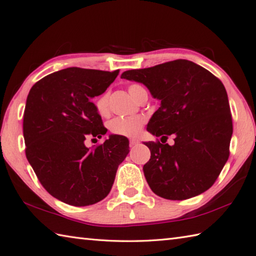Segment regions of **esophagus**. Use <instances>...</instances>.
I'll return each instance as SVG.
<instances>
[{"label": "esophagus", "mask_w": 256, "mask_h": 256, "mask_svg": "<svg viewBox=\"0 0 256 256\" xmlns=\"http://www.w3.org/2000/svg\"><path fill=\"white\" fill-rule=\"evenodd\" d=\"M138 144H139L138 139H130V141H129L130 146H137Z\"/></svg>", "instance_id": "34e87169"}]
</instances>
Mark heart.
I'll return each instance as SVG.
<instances>
[{
  "label": "heart",
  "instance_id": "1",
  "mask_svg": "<svg viewBox=\"0 0 256 256\" xmlns=\"http://www.w3.org/2000/svg\"><path fill=\"white\" fill-rule=\"evenodd\" d=\"M128 92L132 95L134 100H137L139 96L146 90L142 85L132 83L129 85ZM95 108L100 116H107L110 114V93L106 90L100 94L95 100ZM146 124V118L144 116H134V117H118L112 119L108 124L110 132L117 136H124V137H136L140 134L142 127Z\"/></svg>",
  "mask_w": 256,
  "mask_h": 256
}]
</instances>
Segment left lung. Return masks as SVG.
Wrapping results in <instances>:
<instances>
[{
    "instance_id": "left-lung-1",
    "label": "left lung",
    "mask_w": 256,
    "mask_h": 256,
    "mask_svg": "<svg viewBox=\"0 0 256 256\" xmlns=\"http://www.w3.org/2000/svg\"><path fill=\"white\" fill-rule=\"evenodd\" d=\"M122 78L144 84L161 100L148 132L166 140L174 137L173 146L144 144L151 158L144 173L152 192L166 200H184L210 188L228 161L234 132L222 82L184 59L124 71Z\"/></svg>"
}]
</instances>
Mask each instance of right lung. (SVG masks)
Returning a JSON list of instances; mask_svg holds the SVG:
<instances>
[{
  "mask_svg": "<svg viewBox=\"0 0 256 256\" xmlns=\"http://www.w3.org/2000/svg\"><path fill=\"white\" fill-rule=\"evenodd\" d=\"M118 73L68 68L36 82L27 96L26 158L44 188L69 205L104 200L129 152L127 138L116 134L92 149L85 146L107 132L90 100L103 94Z\"/></svg>",
  "mask_w": 256,
  "mask_h": 256,
  "instance_id": "add662e5",
  "label": "right lung"
}]
</instances>
